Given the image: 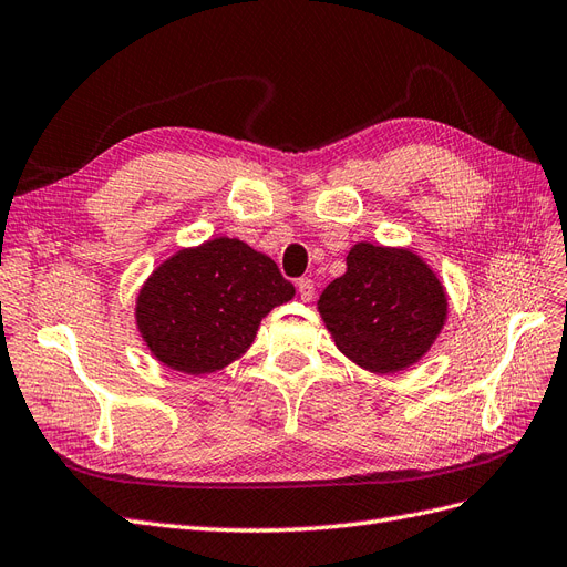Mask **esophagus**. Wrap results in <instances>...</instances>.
Listing matches in <instances>:
<instances>
[{
    "mask_svg": "<svg viewBox=\"0 0 567 567\" xmlns=\"http://www.w3.org/2000/svg\"><path fill=\"white\" fill-rule=\"evenodd\" d=\"M297 289H299V297H301L303 301H311L313 295H316V285H313L311 278H301V280L297 282Z\"/></svg>",
    "mask_w": 567,
    "mask_h": 567,
    "instance_id": "34e87169",
    "label": "esophagus"
}]
</instances>
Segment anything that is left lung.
I'll return each mask as SVG.
<instances>
[{"instance_id": "8db88e82", "label": "left lung", "mask_w": 567, "mask_h": 567, "mask_svg": "<svg viewBox=\"0 0 567 567\" xmlns=\"http://www.w3.org/2000/svg\"><path fill=\"white\" fill-rule=\"evenodd\" d=\"M318 313L351 363L390 375L432 349L446 326L449 295L413 249L359 241L347 272L320 295Z\"/></svg>"}]
</instances>
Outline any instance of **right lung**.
<instances>
[{
    "label": "right lung",
    "instance_id": "add662e5",
    "mask_svg": "<svg viewBox=\"0 0 567 567\" xmlns=\"http://www.w3.org/2000/svg\"><path fill=\"white\" fill-rule=\"evenodd\" d=\"M295 297L270 256L237 237L183 247L158 264L135 299V326L175 373L212 375L239 361L258 326Z\"/></svg>",
    "mask_w": 567,
    "mask_h": 567
}]
</instances>
